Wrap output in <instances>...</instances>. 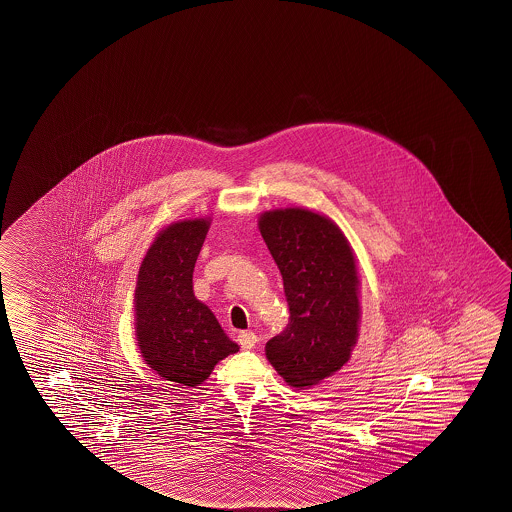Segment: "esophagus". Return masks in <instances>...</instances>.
Instances as JSON below:
<instances>
[{
	"mask_svg": "<svg viewBox=\"0 0 512 512\" xmlns=\"http://www.w3.org/2000/svg\"><path fill=\"white\" fill-rule=\"evenodd\" d=\"M237 341H239L243 350H252L253 346L257 344L259 339H257V336H255L253 332H248V330H246V332H241V334L237 336Z\"/></svg>",
	"mask_w": 512,
	"mask_h": 512,
	"instance_id": "esophagus-1",
	"label": "esophagus"
}]
</instances>
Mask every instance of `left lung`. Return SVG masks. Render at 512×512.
<instances>
[{"label": "left lung", "instance_id": "left-lung-1", "mask_svg": "<svg viewBox=\"0 0 512 512\" xmlns=\"http://www.w3.org/2000/svg\"><path fill=\"white\" fill-rule=\"evenodd\" d=\"M259 228L291 314L284 332L266 343V357L289 386L307 389L343 368L359 337L352 246L332 219L300 207L260 214Z\"/></svg>", "mask_w": 512, "mask_h": 512}]
</instances>
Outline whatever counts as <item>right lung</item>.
Listing matches in <instances>:
<instances>
[{
    "label": "right lung",
    "instance_id": "add662e5",
    "mask_svg": "<svg viewBox=\"0 0 512 512\" xmlns=\"http://www.w3.org/2000/svg\"><path fill=\"white\" fill-rule=\"evenodd\" d=\"M210 219L160 230L144 255L135 287V336L144 361L176 386L196 387L239 346L193 293V271Z\"/></svg>",
    "mask_w": 512,
    "mask_h": 512
}]
</instances>
